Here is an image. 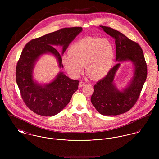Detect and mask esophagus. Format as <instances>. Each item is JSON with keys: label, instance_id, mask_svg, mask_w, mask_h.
Segmentation results:
<instances>
[{"label": "esophagus", "instance_id": "34e87169", "mask_svg": "<svg viewBox=\"0 0 159 159\" xmlns=\"http://www.w3.org/2000/svg\"><path fill=\"white\" fill-rule=\"evenodd\" d=\"M86 84V83L85 82H83V81H80V83H79V87H80V88H81V87H83L84 84Z\"/></svg>", "mask_w": 159, "mask_h": 159}]
</instances>
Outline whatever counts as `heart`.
<instances>
[{
  "instance_id": "1",
  "label": "heart",
  "mask_w": 159,
  "mask_h": 159,
  "mask_svg": "<svg viewBox=\"0 0 159 159\" xmlns=\"http://www.w3.org/2000/svg\"><path fill=\"white\" fill-rule=\"evenodd\" d=\"M69 52L62 56V62L73 78L83 73L84 65L86 72L95 80L104 78L113 66L115 49L107 39L83 38L70 46Z\"/></svg>"
}]
</instances>
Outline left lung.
Wrapping results in <instances>:
<instances>
[{
	"label": "left lung",
	"mask_w": 159,
	"mask_h": 159,
	"mask_svg": "<svg viewBox=\"0 0 159 159\" xmlns=\"http://www.w3.org/2000/svg\"><path fill=\"white\" fill-rule=\"evenodd\" d=\"M100 27L115 40L118 63L94 85L91 102L99 113L116 116L128 111L135 104L147 78V66L143 50L137 43L111 27ZM127 61L134 65L133 76L125 87L119 90L113 80L121 63Z\"/></svg>",
	"instance_id": "left-lung-1"
}]
</instances>
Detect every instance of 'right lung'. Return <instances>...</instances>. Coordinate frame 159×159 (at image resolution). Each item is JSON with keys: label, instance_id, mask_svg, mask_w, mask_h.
<instances>
[{"label": "right lung", "instance_id": "1", "mask_svg": "<svg viewBox=\"0 0 159 159\" xmlns=\"http://www.w3.org/2000/svg\"><path fill=\"white\" fill-rule=\"evenodd\" d=\"M83 30L82 27L63 28L28 42L23 49L16 69V79L23 101L35 113L52 116L60 113L78 90L79 81L69 78L60 71L50 83L40 84L34 78L35 66L40 56H54L59 68H63L62 56L70 43ZM62 47L61 55L53 47Z\"/></svg>", "mask_w": 159, "mask_h": 159}]
</instances>
